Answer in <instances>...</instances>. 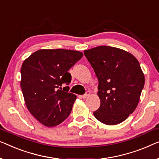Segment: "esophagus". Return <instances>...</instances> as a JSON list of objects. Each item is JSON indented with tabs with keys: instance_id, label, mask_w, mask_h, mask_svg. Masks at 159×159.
Wrapping results in <instances>:
<instances>
[{
	"instance_id": "1",
	"label": "esophagus",
	"mask_w": 159,
	"mask_h": 159,
	"mask_svg": "<svg viewBox=\"0 0 159 159\" xmlns=\"http://www.w3.org/2000/svg\"><path fill=\"white\" fill-rule=\"evenodd\" d=\"M89 95H90V92H89V91H87L86 93H85L84 95H82V98H83V99H85V98H87V97H88Z\"/></svg>"
}]
</instances>
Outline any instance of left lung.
<instances>
[{
  "instance_id": "left-lung-1",
  "label": "left lung",
  "mask_w": 159,
  "mask_h": 159,
  "mask_svg": "<svg viewBox=\"0 0 159 159\" xmlns=\"http://www.w3.org/2000/svg\"><path fill=\"white\" fill-rule=\"evenodd\" d=\"M84 54L98 79L100 106L93 112L106 125H117L127 119L139 104L145 77L139 61L118 48L100 46Z\"/></svg>"
}]
</instances>
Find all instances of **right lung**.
<instances>
[{"mask_svg":"<svg viewBox=\"0 0 159 159\" xmlns=\"http://www.w3.org/2000/svg\"><path fill=\"white\" fill-rule=\"evenodd\" d=\"M83 57L80 52L68 49H40L22 64L20 87L26 107L32 116L47 127L65 120L77 98L68 93L72 76L68 72Z\"/></svg>","mask_w":159,"mask_h":159,"instance_id":"1","label":"right lung"}]
</instances>
